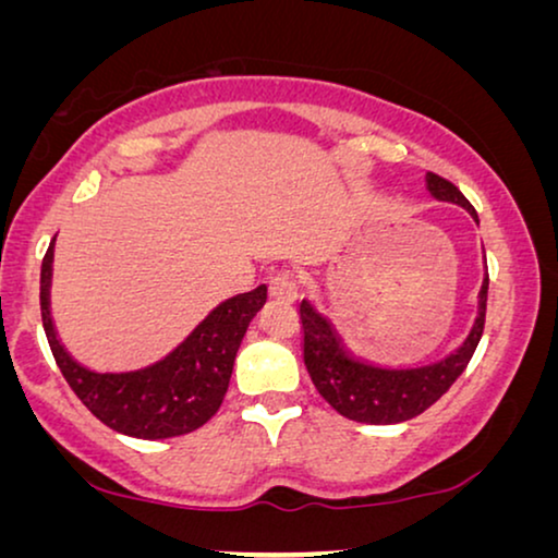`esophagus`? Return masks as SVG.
I'll list each match as a JSON object with an SVG mask.
<instances>
[{
	"label": "esophagus",
	"instance_id": "esophagus-1",
	"mask_svg": "<svg viewBox=\"0 0 558 558\" xmlns=\"http://www.w3.org/2000/svg\"><path fill=\"white\" fill-rule=\"evenodd\" d=\"M269 294L277 302H294L296 300V281L292 274L279 271L269 279Z\"/></svg>",
	"mask_w": 558,
	"mask_h": 558
}]
</instances>
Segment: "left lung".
I'll list each match as a JSON object with an SVG mask.
<instances>
[{"label":"left lung","instance_id":"8db88e82","mask_svg":"<svg viewBox=\"0 0 558 558\" xmlns=\"http://www.w3.org/2000/svg\"><path fill=\"white\" fill-rule=\"evenodd\" d=\"M426 190L432 197L454 203L477 220V213L468 197L452 182L439 174L426 172ZM487 307V277L477 294V317L464 342L437 363L416 365V368H386L355 355L345 345L342 335L323 312H317L307 300L300 304V319L304 330V365L319 396L345 418L361 424H401L409 422L439 401L449 386L468 368L485 327Z\"/></svg>","mask_w":558,"mask_h":558}]
</instances>
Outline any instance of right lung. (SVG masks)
<instances>
[{
	"mask_svg": "<svg viewBox=\"0 0 558 558\" xmlns=\"http://www.w3.org/2000/svg\"><path fill=\"white\" fill-rule=\"evenodd\" d=\"M52 239L40 269V312L50 350L68 386L109 429L136 439H170L208 422L223 403L233 361L251 319L266 302V287L220 302L162 361L136 371L98 373L75 361L50 315Z\"/></svg>",
	"mask_w": 558,
	"mask_h": 558,
	"instance_id": "right-lung-1",
	"label": "right lung"
}]
</instances>
